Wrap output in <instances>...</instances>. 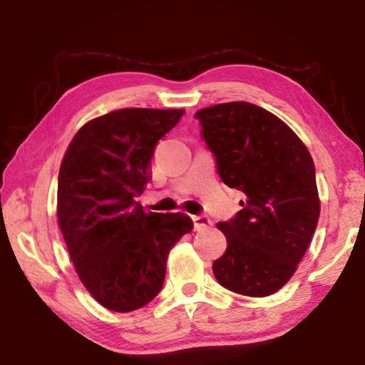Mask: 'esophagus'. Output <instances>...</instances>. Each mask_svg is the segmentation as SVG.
<instances>
[{"mask_svg":"<svg viewBox=\"0 0 365 365\" xmlns=\"http://www.w3.org/2000/svg\"><path fill=\"white\" fill-rule=\"evenodd\" d=\"M193 225H195V230H206L212 225V220L207 217V215H193Z\"/></svg>","mask_w":365,"mask_h":365,"instance_id":"34e87169","label":"esophagus"}]
</instances>
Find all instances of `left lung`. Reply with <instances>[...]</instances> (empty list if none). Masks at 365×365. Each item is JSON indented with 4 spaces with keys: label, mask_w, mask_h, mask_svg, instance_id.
<instances>
[{
    "label": "left lung",
    "mask_w": 365,
    "mask_h": 365,
    "mask_svg": "<svg viewBox=\"0 0 365 365\" xmlns=\"http://www.w3.org/2000/svg\"><path fill=\"white\" fill-rule=\"evenodd\" d=\"M222 182L245 195L242 211L217 228L227 250L212 272L222 287L269 296L292 279L316 232L320 201L314 160L292 128L246 101L195 114Z\"/></svg>",
    "instance_id": "left-lung-1"
}]
</instances>
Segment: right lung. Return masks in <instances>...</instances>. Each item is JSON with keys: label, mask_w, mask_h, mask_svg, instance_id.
Instances as JSON below:
<instances>
[{"label": "right lung", "mask_w": 365, "mask_h": 365, "mask_svg": "<svg viewBox=\"0 0 365 365\" xmlns=\"http://www.w3.org/2000/svg\"><path fill=\"white\" fill-rule=\"evenodd\" d=\"M183 109L128 108L86 122L58 178V222L78 279L109 311L130 312L160 292L169 251L193 220L145 212L135 197L150 180L158 141Z\"/></svg>", "instance_id": "right-lung-1"}]
</instances>
